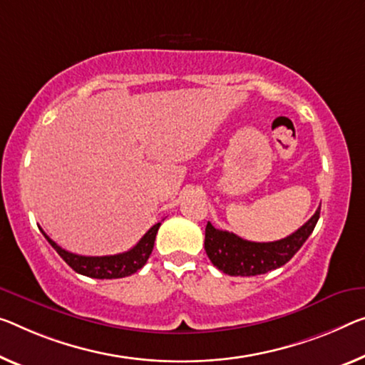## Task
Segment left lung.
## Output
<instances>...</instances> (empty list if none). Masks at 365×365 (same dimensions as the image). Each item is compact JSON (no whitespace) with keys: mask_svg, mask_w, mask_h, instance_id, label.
<instances>
[{"mask_svg":"<svg viewBox=\"0 0 365 365\" xmlns=\"http://www.w3.org/2000/svg\"><path fill=\"white\" fill-rule=\"evenodd\" d=\"M318 218L319 209L305 225H302L287 238L269 241V243L243 240L235 233L217 230L209 222L205 227V253L212 264L228 276H259L292 259V256L312 235Z\"/></svg>","mask_w":365,"mask_h":365,"instance_id":"1","label":"left lung"}]
</instances>
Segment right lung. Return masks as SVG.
Returning a JSON list of instances; mask_svg holds the SVG:
<instances>
[{"label":"right lung","instance_id":"obj_1","mask_svg":"<svg viewBox=\"0 0 365 365\" xmlns=\"http://www.w3.org/2000/svg\"><path fill=\"white\" fill-rule=\"evenodd\" d=\"M160 225L161 222L151 227L132 250L125 251V253L112 256H80L70 253V251L60 248V246L55 243L53 240H50L46 233H42L43 237L48 240V243L53 246V250L63 257V261L75 272L93 279H119L132 276L133 272H137L138 269H142L145 266L151 251H153L155 238L156 233H158Z\"/></svg>","mask_w":365,"mask_h":365}]
</instances>
